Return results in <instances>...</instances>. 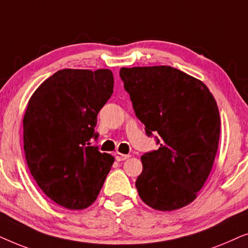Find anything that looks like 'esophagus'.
<instances>
[{
	"instance_id": "34e87169",
	"label": "esophagus",
	"mask_w": 248,
	"mask_h": 248,
	"mask_svg": "<svg viewBox=\"0 0 248 248\" xmlns=\"http://www.w3.org/2000/svg\"><path fill=\"white\" fill-rule=\"evenodd\" d=\"M115 158H116L117 161H124L126 160L127 158H130V155H123L120 154V152H116V154H115Z\"/></svg>"
}]
</instances>
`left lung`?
<instances>
[{"label": "left lung", "instance_id": "8db88e82", "mask_svg": "<svg viewBox=\"0 0 248 248\" xmlns=\"http://www.w3.org/2000/svg\"><path fill=\"white\" fill-rule=\"evenodd\" d=\"M134 113L158 150L141 157L135 186L145 204L172 211L189 204L208 178L218 150L220 115L201 81L175 67H122Z\"/></svg>", "mask_w": 248, "mask_h": 248}]
</instances>
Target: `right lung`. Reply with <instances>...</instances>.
<instances>
[{"label": "right lung", "mask_w": 248, "mask_h": 248, "mask_svg": "<svg viewBox=\"0 0 248 248\" xmlns=\"http://www.w3.org/2000/svg\"><path fill=\"white\" fill-rule=\"evenodd\" d=\"M110 70L64 69L44 81L23 117V149L32 177L57 204L82 210L99 194L114 157L91 139L97 115L113 93Z\"/></svg>", "instance_id": "right-lung-1"}]
</instances>
